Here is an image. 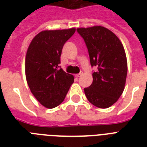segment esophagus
Segmentation results:
<instances>
[{
    "label": "esophagus",
    "instance_id": "esophagus-1",
    "mask_svg": "<svg viewBox=\"0 0 147 147\" xmlns=\"http://www.w3.org/2000/svg\"><path fill=\"white\" fill-rule=\"evenodd\" d=\"M82 75V73H79V74H76V78H78V77H80Z\"/></svg>",
    "mask_w": 147,
    "mask_h": 147
}]
</instances>
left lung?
I'll return each mask as SVG.
<instances>
[{
  "instance_id": "left-lung-1",
  "label": "left lung",
  "mask_w": 147,
  "mask_h": 147,
  "mask_svg": "<svg viewBox=\"0 0 147 147\" xmlns=\"http://www.w3.org/2000/svg\"><path fill=\"white\" fill-rule=\"evenodd\" d=\"M85 40L92 66L93 82L84 88L90 103L100 108L113 105L123 93L127 74V62L123 45L113 32L104 26L77 29Z\"/></svg>"
}]
</instances>
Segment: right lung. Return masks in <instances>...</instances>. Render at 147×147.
I'll return each mask as SVG.
<instances>
[{"mask_svg":"<svg viewBox=\"0 0 147 147\" xmlns=\"http://www.w3.org/2000/svg\"><path fill=\"white\" fill-rule=\"evenodd\" d=\"M75 32L76 28L42 31L32 40L26 52V82L33 96L47 108L59 105L74 82V76L59 65L62 47Z\"/></svg>","mask_w":147,"mask_h":147,"instance_id":"right-lung-1","label":"right lung"}]
</instances>
